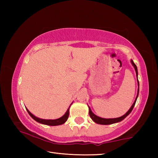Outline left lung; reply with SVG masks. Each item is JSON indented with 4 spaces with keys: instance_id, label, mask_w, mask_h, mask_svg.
Returning a JSON list of instances; mask_svg holds the SVG:
<instances>
[{
    "instance_id": "obj_1",
    "label": "left lung",
    "mask_w": 158,
    "mask_h": 158,
    "mask_svg": "<svg viewBox=\"0 0 158 158\" xmlns=\"http://www.w3.org/2000/svg\"><path fill=\"white\" fill-rule=\"evenodd\" d=\"M131 63H132V65L134 66V68H135V71H136V74H137V77L138 75V72H137V65H135V63H134V62L132 60H131ZM138 80V79H137ZM138 85H139V81H138ZM138 95H139V89H138V93H137V98H136V100L134 102L133 105H132V106H131V108L129 109V111H128L126 114H125V115H123V116H122L121 117L119 118H100L99 116H97L96 115H95L93 113L91 109H90L89 107V115H90V117L91 118L92 120L94 122H95L96 123L98 124H100V125H110V124H113V123H118V122H120L121 121L123 120L125 117H127L128 115H129L130 114V112L132 111V110L134 108V106H135V105L136 103V101H137V97H138Z\"/></svg>"
}]
</instances>
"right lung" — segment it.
I'll list each match as a JSON object with an SVG mask.
<instances>
[{
  "label": "right lung",
  "instance_id": "add662e5",
  "mask_svg": "<svg viewBox=\"0 0 158 158\" xmlns=\"http://www.w3.org/2000/svg\"><path fill=\"white\" fill-rule=\"evenodd\" d=\"M69 107L66 113L64 114L62 117H60L58 119H55V120H45V119L39 118H37L34 115L32 114L27 109H26V110H27L29 115H30V116L33 118L35 121H36L37 122H38V123H42V124L52 125V126H55V125H62L63 123H65V121L68 120V116H69Z\"/></svg>",
  "mask_w": 158,
  "mask_h": 158
}]
</instances>
